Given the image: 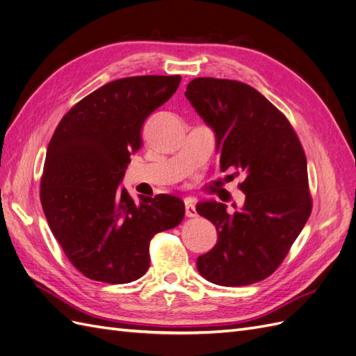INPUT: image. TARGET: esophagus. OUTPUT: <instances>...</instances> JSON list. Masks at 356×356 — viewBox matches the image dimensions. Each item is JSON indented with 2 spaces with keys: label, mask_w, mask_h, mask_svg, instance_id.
I'll return each instance as SVG.
<instances>
[{
  "label": "esophagus",
  "mask_w": 356,
  "mask_h": 356,
  "mask_svg": "<svg viewBox=\"0 0 356 356\" xmlns=\"http://www.w3.org/2000/svg\"><path fill=\"white\" fill-rule=\"evenodd\" d=\"M184 203H186V215H187V217H188V218L196 217L197 212H196V208H195V203H193V199H191V197H187V199L184 200Z\"/></svg>",
  "instance_id": "esophagus-1"
}]
</instances>
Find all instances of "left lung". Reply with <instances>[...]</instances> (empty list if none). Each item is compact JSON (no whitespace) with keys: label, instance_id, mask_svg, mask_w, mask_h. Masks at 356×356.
Returning <instances> with one entry per match:
<instances>
[{"label":"left lung","instance_id":"obj_1","mask_svg":"<svg viewBox=\"0 0 356 356\" xmlns=\"http://www.w3.org/2000/svg\"><path fill=\"white\" fill-rule=\"evenodd\" d=\"M186 96L213 129L220 169L245 175L242 211L230 215L215 200L196 207L218 233L217 245L197 258V270L222 286L260 282L282 264L310 217L303 145L284 113L250 84L199 77Z\"/></svg>","mask_w":356,"mask_h":356}]
</instances>
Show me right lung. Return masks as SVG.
Here are the masks:
<instances>
[{"label": "right lung", "instance_id": "right-lung-1", "mask_svg": "<svg viewBox=\"0 0 356 356\" xmlns=\"http://www.w3.org/2000/svg\"><path fill=\"white\" fill-rule=\"evenodd\" d=\"M179 75H136L104 84L75 104L53 134L40 182L49 227L86 277L127 284L149 267V241L184 218V202H135L118 190L145 118L174 95Z\"/></svg>", "mask_w": 356, "mask_h": 356}]
</instances>
